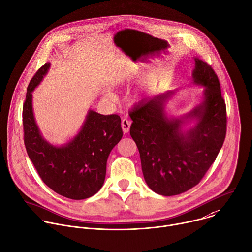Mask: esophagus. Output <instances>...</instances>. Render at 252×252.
<instances>
[{
  "label": "esophagus",
  "mask_w": 252,
  "mask_h": 252,
  "mask_svg": "<svg viewBox=\"0 0 252 252\" xmlns=\"http://www.w3.org/2000/svg\"><path fill=\"white\" fill-rule=\"evenodd\" d=\"M131 124H132L131 120H129V119H126V118L122 119V122H121V126H122V130H123V133L127 134V133L129 132Z\"/></svg>",
  "instance_id": "1"
}]
</instances>
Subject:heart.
<instances>
[{
  "label": "heart",
  "instance_id": "obj_1",
  "mask_svg": "<svg viewBox=\"0 0 252 252\" xmlns=\"http://www.w3.org/2000/svg\"><path fill=\"white\" fill-rule=\"evenodd\" d=\"M107 95H108V96H112V94H111V93H108Z\"/></svg>",
  "mask_w": 252,
  "mask_h": 252
}]
</instances>
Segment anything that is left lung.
<instances>
[{
    "label": "left lung",
    "instance_id": "left-lung-1",
    "mask_svg": "<svg viewBox=\"0 0 252 252\" xmlns=\"http://www.w3.org/2000/svg\"><path fill=\"white\" fill-rule=\"evenodd\" d=\"M194 61L192 84L203 87V95L192 110L181 116L169 114L165 105L175 91H167L143 99L129 113L145 181L163 196L197 185L225 138L226 110L219 79L206 62L198 57Z\"/></svg>",
    "mask_w": 252,
    "mask_h": 252
}]
</instances>
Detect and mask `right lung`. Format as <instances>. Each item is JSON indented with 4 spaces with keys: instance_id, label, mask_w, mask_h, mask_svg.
<instances>
[{
    "instance_id": "1",
    "label": "right lung",
    "mask_w": 252,
    "mask_h": 252,
    "mask_svg": "<svg viewBox=\"0 0 252 252\" xmlns=\"http://www.w3.org/2000/svg\"><path fill=\"white\" fill-rule=\"evenodd\" d=\"M50 66H42L28 87L23 108L26 149L49 188L70 199H87L104 183L108 156L123 136L121 119L116 114L102 115L90 109L79 132L67 143L58 146L46 141L34 117L32 92Z\"/></svg>"
}]
</instances>
